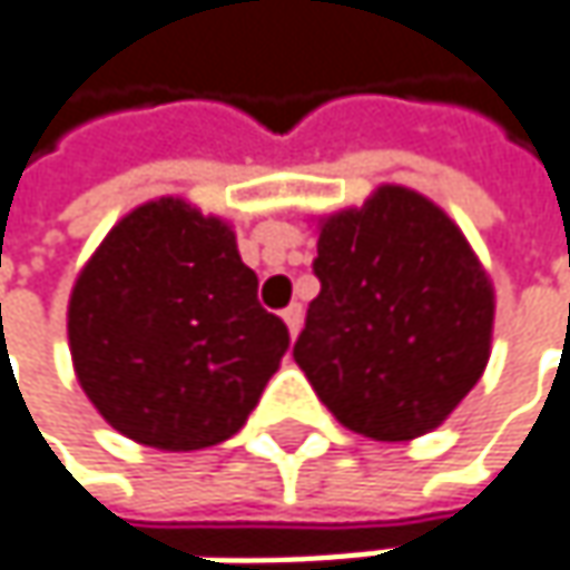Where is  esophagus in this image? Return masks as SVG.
I'll list each match as a JSON object with an SVG mask.
<instances>
[{
  "mask_svg": "<svg viewBox=\"0 0 570 570\" xmlns=\"http://www.w3.org/2000/svg\"><path fill=\"white\" fill-rule=\"evenodd\" d=\"M284 322H286V328H289V335L296 338V332H299V325H303V306H299V303L286 306Z\"/></svg>",
  "mask_w": 570,
  "mask_h": 570,
  "instance_id": "34e87169",
  "label": "esophagus"
}]
</instances>
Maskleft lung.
I'll return each mask as SVG.
<instances>
[{
    "label": "left lung",
    "instance_id": "1",
    "mask_svg": "<svg viewBox=\"0 0 570 570\" xmlns=\"http://www.w3.org/2000/svg\"><path fill=\"white\" fill-rule=\"evenodd\" d=\"M318 296L293 357L328 413L357 435L406 442L481 381L493 289L461 228L406 186L325 218Z\"/></svg>",
    "mask_w": 570,
    "mask_h": 570
}]
</instances>
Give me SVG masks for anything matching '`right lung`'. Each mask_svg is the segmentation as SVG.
<instances>
[{
    "mask_svg": "<svg viewBox=\"0 0 570 570\" xmlns=\"http://www.w3.org/2000/svg\"><path fill=\"white\" fill-rule=\"evenodd\" d=\"M67 332L92 406L164 452L232 439L289 348L235 232L170 196L106 235L77 277Z\"/></svg>",
    "mask_w": 570,
    "mask_h": 570,
    "instance_id": "1",
    "label": "right lung"
}]
</instances>
